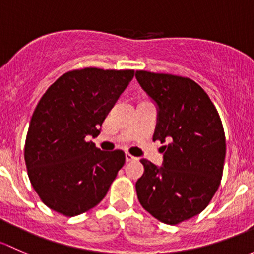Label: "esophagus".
I'll return each mask as SVG.
<instances>
[{"instance_id":"1","label":"esophagus","mask_w":254,"mask_h":254,"mask_svg":"<svg viewBox=\"0 0 254 254\" xmlns=\"http://www.w3.org/2000/svg\"><path fill=\"white\" fill-rule=\"evenodd\" d=\"M133 160H137V158L133 155H130L129 153L126 154V161H133Z\"/></svg>"}]
</instances>
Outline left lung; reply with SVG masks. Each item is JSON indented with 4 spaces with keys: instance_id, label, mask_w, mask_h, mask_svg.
Wrapping results in <instances>:
<instances>
[{
    "instance_id": "left-lung-1",
    "label": "left lung",
    "mask_w": 254,
    "mask_h": 254,
    "mask_svg": "<svg viewBox=\"0 0 254 254\" xmlns=\"http://www.w3.org/2000/svg\"><path fill=\"white\" fill-rule=\"evenodd\" d=\"M140 87L158 105L153 140L163 146L164 163L146 159L135 184L143 208L159 221L177 225L208 206L223 177L226 143L220 116L208 94L181 75L137 70Z\"/></svg>"
}]
</instances>
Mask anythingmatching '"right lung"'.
Instances as JSON below:
<instances>
[{
    "label": "right lung",
    "mask_w": 254,
    "mask_h": 254,
    "mask_svg": "<svg viewBox=\"0 0 254 254\" xmlns=\"http://www.w3.org/2000/svg\"><path fill=\"white\" fill-rule=\"evenodd\" d=\"M134 77L133 69L88 67L62 74L34 110L24 146L30 184L50 209L75 216L98 205L125 165L120 149L103 151L104 120Z\"/></svg>",
    "instance_id": "1"
}]
</instances>
